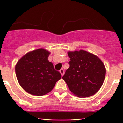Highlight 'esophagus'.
Segmentation results:
<instances>
[{"instance_id": "esophagus-1", "label": "esophagus", "mask_w": 123, "mask_h": 123, "mask_svg": "<svg viewBox=\"0 0 123 123\" xmlns=\"http://www.w3.org/2000/svg\"><path fill=\"white\" fill-rule=\"evenodd\" d=\"M60 73H61V75H62V77L64 75V69H61V70H60Z\"/></svg>"}]
</instances>
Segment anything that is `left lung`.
I'll return each instance as SVG.
<instances>
[{
    "label": "left lung",
    "mask_w": 123,
    "mask_h": 123,
    "mask_svg": "<svg viewBox=\"0 0 123 123\" xmlns=\"http://www.w3.org/2000/svg\"><path fill=\"white\" fill-rule=\"evenodd\" d=\"M69 68L62 77L69 90L80 98L95 94L102 86L106 69L98 56L85 50L68 52Z\"/></svg>",
    "instance_id": "8db88e82"
}]
</instances>
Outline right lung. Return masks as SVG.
Masks as SVG:
<instances>
[{"mask_svg":"<svg viewBox=\"0 0 123 123\" xmlns=\"http://www.w3.org/2000/svg\"><path fill=\"white\" fill-rule=\"evenodd\" d=\"M50 54L46 49L38 48L25 54L15 66L18 83L30 94L40 96L50 92L61 79L48 60Z\"/></svg>","mask_w":123,"mask_h":123,"instance_id":"add662e5","label":"right lung"}]
</instances>
